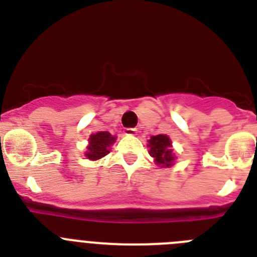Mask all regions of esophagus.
<instances>
[{
    "instance_id": "1",
    "label": "esophagus",
    "mask_w": 257,
    "mask_h": 257,
    "mask_svg": "<svg viewBox=\"0 0 257 257\" xmlns=\"http://www.w3.org/2000/svg\"><path fill=\"white\" fill-rule=\"evenodd\" d=\"M136 133H138V130H136V128H134V127H127V128H124V134L128 136L136 135Z\"/></svg>"
}]
</instances>
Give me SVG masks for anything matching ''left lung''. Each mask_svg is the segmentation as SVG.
<instances>
[{"label": "left lung", "mask_w": 257, "mask_h": 257, "mask_svg": "<svg viewBox=\"0 0 257 257\" xmlns=\"http://www.w3.org/2000/svg\"><path fill=\"white\" fill-rule=\"evenodd\" d=\"M149 153L153 157L156 162L161 166H171L174 162L175 157L172 154L171 142H170L169 136L166 135H157L152 136L149 140Z\"/></svg>", "instance_id": "left-lung-1"}]
</instances>
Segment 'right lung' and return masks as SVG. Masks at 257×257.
Returning a JSON list of instances; mask_svg holds the SVG:
<instances>
[{
    "mask_svg": "<svg viewBox=\"0 0 257 257\" xmlns=\"http://www.w3.org/2000/svg\"><path fill=\"white\" fill-rule=\"evenodd\" d=\"M115 138L112 136L106 131H100L97 134H92L88 140L87 152H86V157L88 160H99L101 157L106 156L109 153V147L114 143Z\"/></svg>",
    "mask_w": 257,
    "mask_h": 257,
    "instance_id": "right-lung-1",
    "label": "right lung"
}]
</instances>
